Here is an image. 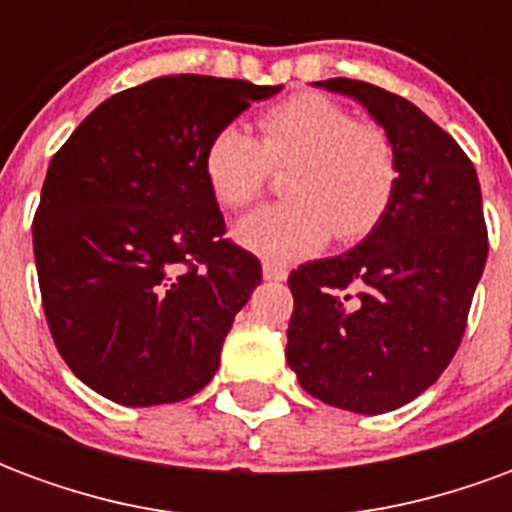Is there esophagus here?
<instances>
[{"label": "esophagus", "mask_w": 512, "mask_h": 512, "mask_svg": "<svg viewBox=\"0 0 512 512\" xmlns=\"http://www.w3.org/2000/svg\"><path fill=\"white\" fill-rule=\"evenodd\" d=\"M263 277L271 279V282H282V279H288V268L279 266L274 260H266L263 263Z\"/></svg>", "instance_id": "34e87169"}]
</instances>
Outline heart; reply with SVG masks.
Masks as SVG:
<instances>
[{
	"label": "heart",
	"mask_w": 512,
	"mask_h": 512,
	"mask_svg": "<svg viewBox=\"0 0 512 512\" xmlns=\"http://www.w3.org/2000/svg\"><path fill=\"white\" fill-rule=\"evenodd\" d=\"M252 136L222 126L202 147V178L222 208L260 197L274 167L285 175L288 200L257 208L235 224V241L268 260H299L329 238L362 241L376 230L400 183L392 136L321 93L290 95L257 117Z\"/></svg>",
	"instance_id": "heart-1"
}]
</instances>
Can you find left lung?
<instances>
[{
    "mask_svg": "<svg viewBox=\"0 0 512 512\" xmlns=\"http://www.w3.org/2000/svg\"><path fill=\"white\" fill-rule=\"evenodd\" d=\"M326 90L367 106L392 136L400 183L373 233L345 255L290 271V370L326 406L386 414L447 370L488 257L474 164L403 95L356 79Z\"/></svg>",
    "mask_w": 512,
    "mask_h": 512,
    "instance_id": "obj_1",
    "label": "left lung"
}]
</instances>
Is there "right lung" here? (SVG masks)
<instances>
[{"label": "right lung", "instance_id": "1", "mask_svg": "<svg viewBox=\"0 0 512 512\" xmlns=\"http://www.w3.org/2000/svg\"><path fill=\"white\" fill-rule=\"evenodd\" d=\"M282 87L161 76L106 98L54 153L32 219L57 351L120 406L197 395L263 266L230 238L202 147Z\"/></svg>", "mask_w": 512, "mask_h": 512}]
</instances>
